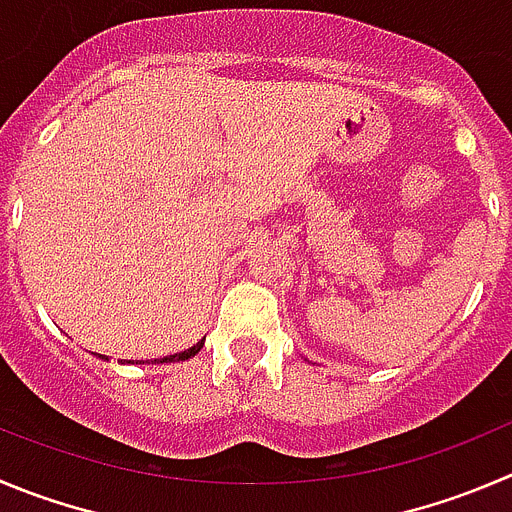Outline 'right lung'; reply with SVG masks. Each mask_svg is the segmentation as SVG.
<instances>
[{"label": "right lung", "mask_w": 512, "mask_h": 512, "mask_svg": "<svg viewBox=\"0 0 512 512\" xmlns=\"http://www.w3.org/2000/svg\"><path fill=\"white\" fill-rule=\"evenodd\" d=\"M201 347H203V339L198 344H193L191 349H186V352H178V354H170V357H163L160 359V362H186V359H191V357H196L198 352H201Z\"/></svg>", "instance_id": "obj_1"}]
</instances>
